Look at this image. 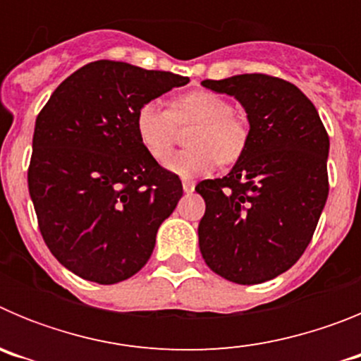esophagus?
<instances>
[{"instance_id":"1","label":"esophagus","mask_w":361,"mask_h":361,"mask_svg":"<svg viewBox=\"0 0 361 361\" xmlns=\"http://www.w3.org/2000/svg\"><path fill=\"white\" fill-rule=\"evenodd\" d=\"M183 190H184V193H191V191L195 190V183H193L191 178H184V180H183Z\"/></svg>"}]
</instances>
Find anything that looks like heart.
Wrapping results in <instances>:
<instances>
[{
	"instance_id": "heart-1",
	"label": "heart",
	"mask_w": 361,
	"mask_h": 361,
	"mask_svg": "<svg viewBox=\"0 0 361 361\" xmlns=\"http://www.w3.org/2000/svg\"><path fill=\"white\" fill-rule=\"evenodd\" d=\"M199 121L191 130V148L171 155L166 168L178 177L191 178L215 170L220 162L237 161L247 145V124L233 114L228 99L209 90H195L178 97L170 108L148 101L137 110V137L146 152L164 161L175 139V123Z\"/></svg>"
}]
</instances>
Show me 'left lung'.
I'll use <instances>...</instances> for the list:
<instances>
[{"mask_svg": "<svg viewBox=\"0 0 361 361\" xmlns=\"http://www.w3.org/2000/svg\"><path fill=\"white\" fill-rule=\"evenodd\" d=\"M202 86L237 99L250 135L226 177L197 184L206 200L200 253L229 282L262 283L311 242L329 193V137L314 104L283 79L242 73Z\"/></svg>", "mask_w": 361, "mask_h": 361, "instance_id": "1", "label": "left lung"}]
</instances>
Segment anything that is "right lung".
Here are the masks:
<instances>
[{"label":"right lung","mask_w":361,"mask_h":361,"mask_svg":"<svg viewBox=\"0 0 361 361\" xmlns=\"http://www.w3.org/2000/svg\"><path fill=\"white\" fill-rule=\"evenodd\" d=\"M188 82L101 59L66 78L39 111L28 191L49 250L81 279L123 282L152 257L183 184L141 145L135 116Z\"/></svg>","instance_id":"add662e5"}]
</instances>
